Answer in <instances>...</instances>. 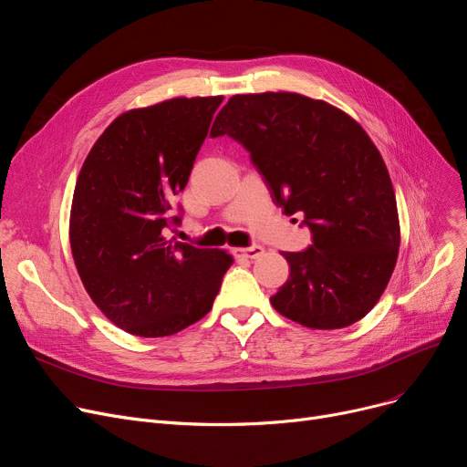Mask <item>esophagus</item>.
I'll use <instances>...</instances> for the list:
<instances>
[{
	"label": "esophagus",
	"mask_w": 467,
	"mask_h": 467,
	"mask_svg": "<svg viewBox=\"0 0 467 467\" xmlns=\"http://www.w3.org/2000/svg\"><path fill=\"white\" fill-rule=\"evenodd\" d=\"M263 252H265L263 246H257V244H254V246H250V248H236L234 255L246 257V259H257L259 255H263Z\"/></svg>",
	"instance_id": "obj_1"
}]
</instances>
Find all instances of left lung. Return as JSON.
Returning <instances> with one entry per match:
<instances>
[{
  "mask_svg": "<svg viewBox=\"0 0 467 467\" xmlns=\"http://www.w3.org/2000/svg\"><path fill=\"white\" fill-rule=\"evenodd\" d=\"M225 134L250 153L284 213H303L312 233L305 252L282 254L289 278L273 306L312 329L361 320L400 250L396 192L371 138L345 111L296 92L233 96L210 132Z\"/></svg>",
  "mask_w": 467,
  "mask_h": 467,
  "instance_id": "obj_1",
  "label": "left lung"
}]
</instances>
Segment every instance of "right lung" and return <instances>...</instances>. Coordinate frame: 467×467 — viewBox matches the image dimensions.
I'll list each match as a JSON object with an SVG mask.
<instances>
[{
	"instance_id": "add662e5",
	"label": "right lung",
	"mask_w": 467,
	"mask_h": 467,
	"mask_svg": "<svg viewBox=\"0 0 467 467\" xmlns=\"http://www.w3.org/2000/svg\"><path fill=\"white\" fill-rule=\"evenodd\" d=\"M223 96L171 100L119 115L79 171L69 242L81 282L109 320L138 337L174 335L204 317L233 257L168 240Z\"/></svg>"
}]
</instances>
